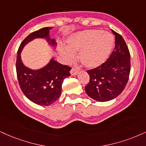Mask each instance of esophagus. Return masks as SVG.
<instances>
[{
  "label": "esophagus",
  "instance_id": "34e87169",
  "mask_svg": "<svg viewBox=\"0 0 146 146\" xmlns=\"http://www.w3.org/2000/svg\"><path fill=\"white\" fill-rule=\"evenodd\" d=\"M78 72V69H77V68H72L71 69V71H70V73H71V75L72 76H75V75H76L77 74Z\"/></svg>",
  "mask_w": 146,
  "mask_h": 146
}]
</instances>
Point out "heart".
I'll return each mask as SVG.
<instances>
[{
  "mask_svg": "<svg viewBox=\"0 0 146 146\" xmlns=\"http://www.w3.org/2000/svg\"><path fill=\"white\" fill-rule=\"evenodd\" d=\"M114 44V38L103 30H91L77 34L68 40V47L62 49V55L72 61L74 52H80L79 60L88 69H93L107 60Z\"/></svg>",
  "mask_w": 146,
  "mask_h": 146,
  "instance_id": "obj_1",
  "label": "heart"
}]
</instances>
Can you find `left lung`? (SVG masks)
Returning <instances> with one entry per match:
<instances>
[{"label": "left lung", "instance_id": "1", "mask_svg": "<svg viewBox=\"0 0 146 146\" xmlns=\"http://www.w3.org/2000/svg\"><path fill=\"white\" fill-rule=\"evenodd\" d=\"M115 47L107 61L94 69L87 70L90 80L84 87L90 98L108 102L123 92L129 78L130 53L123 38L114 30Z\"/></svg>", "mask_w": 146, "mask_h": 146}]
</instances>
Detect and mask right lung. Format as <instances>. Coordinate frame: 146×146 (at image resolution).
Here are the masks:
<instances>
[{"label": "right lung", "instance_id": "obj_1", "mask_svg": "<svg viewBox=\"0 0 146 146\" xmlns=\"http://www.w3.org/2000/svg\"><path fill=\"white\" fill-rule=\"evenodd\" d=\"M52 27H46L30 34L22 41L17 51L16 72L19 87L28 99L40 106H50L56 102L62 92L63 81L70 76L71 68L51 59L46 66L39 70H32L21 62V52L26 44L37 38H46L55 46L56 42L49 38Z\"/></svg>", "mask_w": 146, "mask_h": 146}]
</instances>
